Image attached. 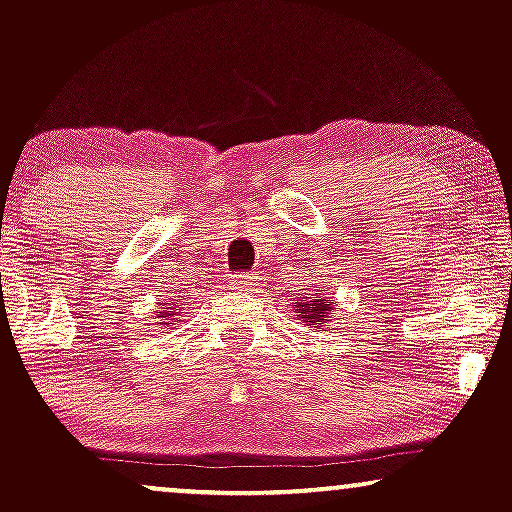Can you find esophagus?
Returning a JSON list of instances; mask_svg holds the SVG:
<instances>
[{
    "label": "esophagus",
    "instance_id": "1",
    "mask_svg": "<svg viewBox=\"0 0 512 512\" xmlns=\"http://www.w3.org/2000/svg\"><path fill=\"white\" fill-rule=\"evenodd\" d=\"M228 286H231L233 291H238V293H250V291H255V286H257V279L252 274H233L231 279H228Z\"/></svg>",
    "mask_w": 512,
    "mask_h": 512
}]
</instances>
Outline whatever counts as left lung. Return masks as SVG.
I'll return each mask as SVG.
<instances>
[{"mask_svg":"<svg viewBox=\"0 0 512 512\" xmlns=\"http://www.w3.org/2000/svg\"><path fill=\"white\" fill-rule=\"evenodd\" d=\"M296 313L298 320L305 322V325H313L317 330H325L327 317L334 313L332 301H327L322 293H308L303 296V301L296 303Z\"/></svg>","mask_w":512,"mask_h":512,"instance_id":"1","label":"left lung"}]
</instances>
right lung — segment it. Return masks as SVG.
<instances>
[{
    "label": "right lung",
    "mask_w": 512,
    "mask_h": 512,
    "mask_svg": "<svg viewBox=\"0 0 512 512\" xmlns=\"http://www.w3.org/2000/svg\"><path fill=\"white\" fill-rule=\"evenodd\" d=\"M180 308L178 303H161V308L154 310V320H158V325L163 327V330H170V327L175 325V322L180 320Z\"/></svg>",
    "instance_id": "right-lung-1"
}]
</instances>
